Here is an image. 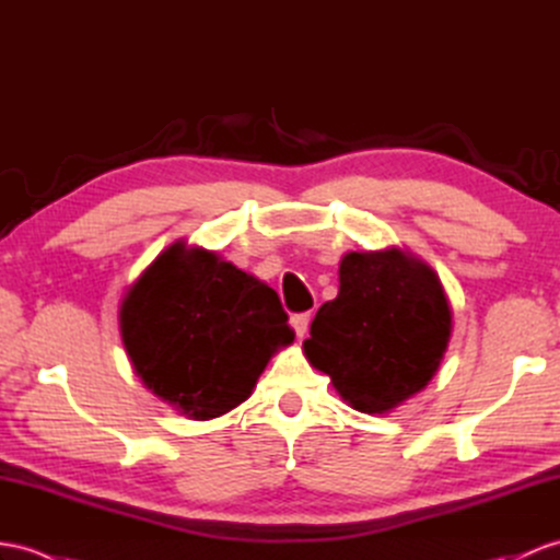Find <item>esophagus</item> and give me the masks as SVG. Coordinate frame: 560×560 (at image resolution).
I'll use <instances>...</instances> for the list:
<instances>
[{"mask_svg":"<svg viewBox=\"0 0 560 560\" xmlns=\"http://www.w3.org/2000/svg\"><path fill=\"white\" fill-rule=\"evenodd\" d=\"M308 320H311V313H294V316L290 318V325L294 327L296 337H304L306 330H308Z\"/></svg>","mask_w":560,"mask_h":560,"instance_id":"1","label":"esophagus"}]
</instances>
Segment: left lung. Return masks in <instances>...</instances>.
Wrapping results in <instances>:
<instances>
[{"label": "left lung", "instance_id": "obj_1", "mask_svg": "<svg viewBox=\"0 0 560 560\" xmlns=\"http://www.w3.org/2000/svg\"><path fill=\"white\" fill-rule=\"evenodd\" d=\"M448 335L452 308L428 264L399 249L351 252L304 353L357 411L387 413L430 383Z\"/></svg>", "mask_w": 560, "mask_h": 560}]
</instances>
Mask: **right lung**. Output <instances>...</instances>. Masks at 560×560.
Instances as JSON below:
<instances>
[{
  "label": "right lung",
  "instance_id": "obj_1",
  "mask_svg": "<svg viewBox=\"0 0 560 560\" xmlns=\"http://www.w3.org/2000/svg\"><path fill=\"white\" fill-rule=\"evenodd\" d=\"M118 318L142 383L195 420L249 399L272 353L294 339L276 290L185 242L156 256Z\"/></svg>",
  "mask_w": 560,
  "mask_h": 560
}]
</instances>
